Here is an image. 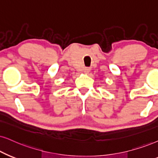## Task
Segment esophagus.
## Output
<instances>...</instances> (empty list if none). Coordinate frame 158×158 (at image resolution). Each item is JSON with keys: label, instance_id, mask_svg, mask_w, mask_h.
<instances>
[{"label": "esophagus", "instance_id": "34e87169", "mask_svg": "<svg viewBox=\"0 0 158 158\" xmlns=\"http://www.w3.org/2000/svg\"><path fill=\"white\" fill-rule=\"evenodd\" d=\"M89 71H90V68L89 67H86L85 68V69H84V72L85 73H88Z\"/></svg>", "mask_w": 158, "mask_h": 158}]
</instances>
